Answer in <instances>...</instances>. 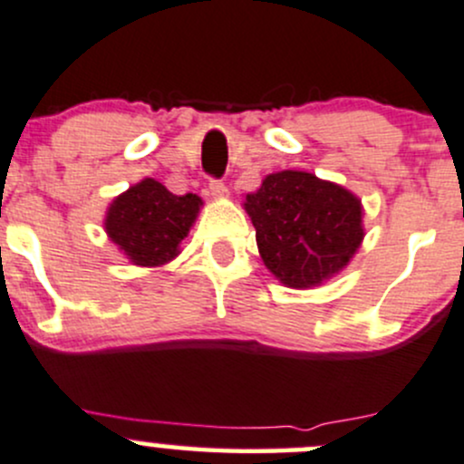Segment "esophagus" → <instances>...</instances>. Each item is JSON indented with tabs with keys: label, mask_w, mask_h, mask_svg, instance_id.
Wrapping results in <instances>:
<instances>
[{
	"label": "esophagus",
	"mask_w": 464,
	"mask_h": 464,
	"mask_svg": "<svg viewBox=\"0 0 464 464\" xmlns=\"http://www.w3.org/2000/svg\"><path fill=\"white\" fill-rule=\"evenodd\" d=\"M208 191H211V195H213V198H216V199L228 198L227 184L219 182V179H211V184H208Z\"/></svg>",
	"instance_id": "esophagus-1"
}]
</instances>
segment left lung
Wrapping results in <instances>:
<instances>
[{
	"mask_svg": "<svg viewBox=\"0 0 464 464\" xmlns=\"http://www.w3.org/2000/svg\"><path fill=\"white\" fill-rule=\"evenodd\" d=\"M262 262L291 289H314L347 269L364 240L358 195L306 170H277L245 198Z\"/></svg>",
	"mask_w": 464,
	"mask_h": 464,
	"instance_id": "left-lung-1",
	"label": "left lung"
}]
</instances>
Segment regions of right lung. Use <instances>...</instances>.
Returning a JSON list of instances; mask_svg holds the SVG:
<instances>
[{"instance_id": "right-lung-1", "label": "right lung", "mask_w": 464, "mask_h": 464, "mask_svg": "<svg viewBox=\"0 0 464 464\" xmlns=\"http://www.w3.org/2000/svg\"><path fill=\"white\" fill-rule=\"evenodd\" d=\"M202 204L195 193L173 195L158 179L144 178L109 204L104 231L130 265L164 266L182 253Z\"/></svg>"}]
</instances>
